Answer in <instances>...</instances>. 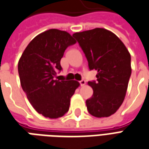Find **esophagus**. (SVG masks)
<instances>
[{
  "label": "esophagus",
  "mask_w": 149,
  "mask_h": 149,
  "mask_svg": "<svg viewBox=\"0 0 149 149\" xmlns=\"http://www.w3.org/2000/svg\"><path fill=\"white\" fill-rule=\"evenodd\" d=\"M79 83H80V86H83L86 84V81H85V80H81V81H79Z\"/></svg>",
  "instance_id": "obj_1"
}]
</instances>
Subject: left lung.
<instances>
[{
    "label": "left lung",
    "instance_id": "1",
    "mask_svg": "<svg viewBox=\"0 0 149 149\" xmlns=\"http://www.w3.org/2000/svg\"><path fill=\"white\" fill-rule=\"evenodd\" d=\"M85 54L89 69L97 70L96 81L88 82L93 95L86 100V108L93 116L108 117L123 103L132 68L131 55L115 33L103 28L75 33Z\"/></svg>",
    "mask_w": 149,
    "mask_h": 149
}]
</instances>
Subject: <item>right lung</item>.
Wrapping results in <instances>:
<instances>
[{
	"instance_id": "add662e5",
	"label": "right lung",
	"mask_w": 149,
	"mask_h": 149,
	"mask_svg": "<svg viewBox=\"0 0 149 149\" xmlns=\"http://www.w3.org/2000/svg\"><path fill=\"white\" fill-rule=\"evenodd\" d=\"M76 43L69 33L51 29L36 36L18 62L21 85L39 114L57 119L68 111L70 100L79 83L55 79L66 49Z\"/></svg>"
}]
</instances>
